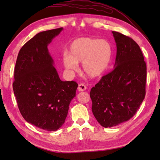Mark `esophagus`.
<instances>
[{"mask_svg":"<svg viewBox=\"0 0 160 160\" xmlns=\"http://www.w3.org/2000/svg\"><path fill=\"white\" fill-rule=\"evenodd\" d=\"M86 88H86V86H85V84L80 83V84H79V85H78V91L82 92V91H85L86 90Z\"/></svg>","mask_w":160,"mask_h":160,"instance_id":"esophagus-1","label":"esophagus"}]
</instances>
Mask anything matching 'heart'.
Masks as SVG:
<instances>
[{"label":"heart","instance_id":"heart-1","mask_svg":"<svg viewBox=\"0 0 160 160\" xmlns=\"http://www.w3.org/2000/svg\"><path fill=\"white\" fill-rule=\"evenodd\" d=\"M113 48L107 39L92 37H80L70 44L68 54H64L63 64L70 71H77L78 63H82V68L88 77L102 76L112 63Z\"/></svg>","mask_w":160,"mask_h":160}]
</instances>
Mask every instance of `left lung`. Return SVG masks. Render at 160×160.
Instances as JSON below:
<instances>
[{
  "instance_id": "obj_1",
  "label": "left lung",
  "mask_w": 160,
  "mask_h": 160,
  "mask_svg": "<svg viewBox=\"0 0 160 160\" xmlns=\"http://www.w3.org/2000/svg\"><path fill=\"white\" fill-rule=\"evenodd\" d=\"M116 44L114 69L91 89L92 111L98 123L111 128L128 121L145 96L147 68L133 39L112 32Z\"/></svg>"
}]
</instances>
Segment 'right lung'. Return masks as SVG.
Listing matches in <instances>:
<instances>
[{
  "mask_svg": "<svg viewBox=\"0 0 160 160\" xmlns=\"http://www.w3.org/2000/svg\"><path fill=\"white\" fill-rule=\"evenodd\" d=\"M63 28L39 32L21 48L15 68L13 92L25 120L48 131L63 125L78 84L62 81L48 46Z\"/></svg>",
  "mask_w": 160,
  "mask_h": 160,
  "instance_id": "add662e5",
  "label": "right lung"
}]
</instances>
